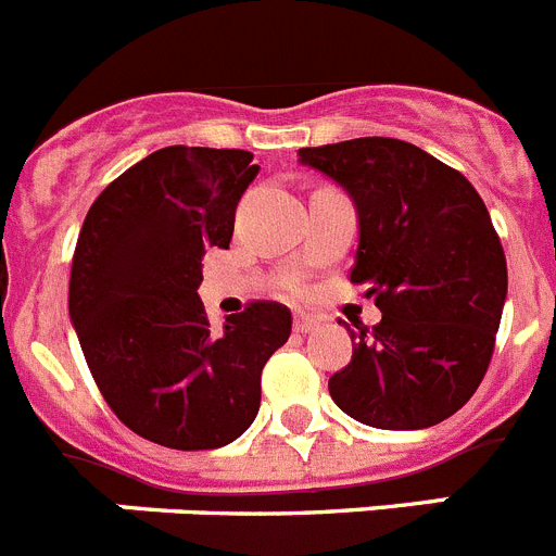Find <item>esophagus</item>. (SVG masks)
<instances>
[{"instance_id": "obj_1", "label": "esophagus", "mask_w": 556, "mask_h": 556, "mask_svg": "<svg viewBox=\"0 0 556 556\" xmlns=\"http://www.w3.org/2000/svg\"><path fill=\"white\" fill-rule=\"evenodd\" d=\"M294 331L298 333H308V331H314V328L320 326V323H317V317H312V314H294Z\"/></svg>"}]
</instances>
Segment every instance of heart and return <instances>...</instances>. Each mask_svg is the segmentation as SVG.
Here are the masks:
<instances>
[{
	"label": "heart",
	"instance_id": "heart-1",
	"mask_svg": "<svg viewBox=\"0 0 556 556\" xmlns=\"http://www.w3.org/2000/svg\"><path fill=\"white\" fill-rule=\"evenodd\" d=\"M298 292H301V287H298Z\"/></svg>",
	"mask_w": 556,
	"mask_h": 556
}]
</instances>
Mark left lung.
Here are the masks:
<instances>
[{
    "label": "left lung",
    "mask_w": 556,
    "mask_h": 556,
    "mask_svg": "<svg viewBox=\"0 0 556 556\" xmlns=\"http://www.w3.org/2000/svg\"><path fill=\"white\" fill-rule=\"evenodd\" d=\"M298 155L356 203L351 283L381 308L372 331H351V365L328 381L333 404L372 429L443 424L479 390L507 301L488 205L462 172L409 141L367 136Z\"/></svg>",
    "instance_id": "8db88e82"
}]
</instances>
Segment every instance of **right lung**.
<instances>
[{
  "label": "right lung",
  "mask_w": 556,
  "mask_h": 556,
  "mask_svg": "<svg viewBox=\"0 0 556 556\" xmlns=\"http://www.w3.org/2000/svg\"><path fill=\"white\" fill-rule=\"evenodd\" d=\"M258 166L248 150L164 147L105 186L77 236L68 317L113 415L175 451L233 443L258 415L262 370L292 314L253 301L214 331L203 255L228 248Z\"/></svg>",
  "instance_id": "add662e5"
}]
</instances>
